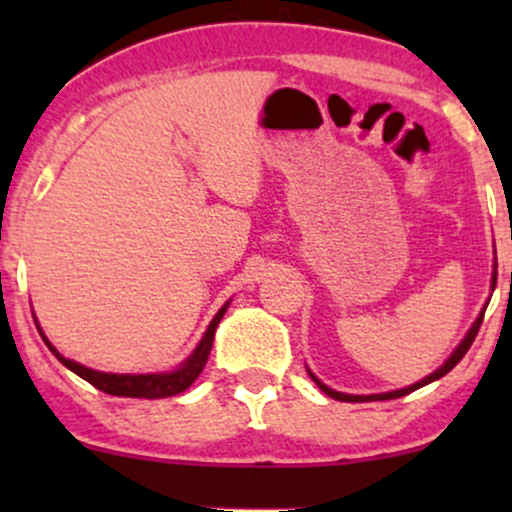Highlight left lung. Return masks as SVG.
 <instances>
[{
    "label": "left lung",
    "mask_w": 512,
    "mask_h": 512,
    "mask_svg": "<svg viewBox=\"0 0 512 512\" xmlns=\"http://www.w3.org/2000/svg\"><path fill=\"white\" fill-rule=\"evenodd\" d=\"M493 286H496V274H493ZM481 320H484V313H481V315L477 317V322H474V325H472V330L467 332V337L462 339V344L457 346L455 351H452V356L448 358V361L443 363V366H440V368L436 370V373H431V375H428V378L421 380V383H416V385H411V387H404V390L385 392V395H344V392H334V390H330V387H327V385H322L320 380H317L313 373H310V378L315 380V385L320 387V390L325 392L327 397H332V399H339V402H370V399H397V397H402V395H409V392L419 390V387H424V385H428V383H433V380L443 378L445 373H450V370L455 368L457 363L462 361V356L467 354V351H469V346H472L474 339H477V332H479V327H481Z\"/></svg>",
    "instance_id": "left-lung-1"
}]
</instances>
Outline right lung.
Returning <instances> with one entry per match:
<instances>
[{"mask_svg": "<svg viewBox=\"0 0 512 512\" xmlns=\"http://www.w3.org/2000/svg\"><path fill=\"white\" fill-rule=\"evenodd\" d=\"M228 303L223 305V308L216 313L214 320H211L209 330L204 332L202 342L195 351H192V356L187 358L185 363L178 370H173V373H156V375H115V373H101V370H91L86 366H81V363L76 361H69V358H64L60 351L52 346L48 339H45V344L50 346V351L55 354L60 361L67 366L69 370H74L79 378H84L86 383H91L93 387H98V390L105 392V395H115V397H144V399H163V397H173V395H180V392H185L187 387H190L195 380L199 378V373H202L204 363H207L209 358V351H211V344H214V332L216 327H219L223 313H226Z\"/></svg>", "mask_w": 512, "mask_h": 512, "instance_id": "1", "label": "right lung"}]
</instances>
